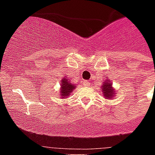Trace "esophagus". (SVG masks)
I'll list each match as a JSON object with an SVG mask.
<instances>
[{
    "mask_svg": "<svg viewBox=\"0 0 155 155\" xmlns=\"http://www.w3.org/2000/svg\"><path fill=\"white\" fill-rule=\"evenodd\" d=\"M83 85L86 86V87H88V86L91 85V84H90V83L87 81V80H84V81L83 82Z\"/></svg>",
    "mask_w": 155,
    "mask_h": 155,
    "instance_id": "34e87169",
    "label": "esophagus"
}]
</instances>
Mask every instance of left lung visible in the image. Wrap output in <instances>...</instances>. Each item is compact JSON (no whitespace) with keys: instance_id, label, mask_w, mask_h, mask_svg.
Segmentation results:
<instances>
[{"instance_id":"left-lung-1","label":"left lung","mask_w":155,"mask_h":155,"mask_svg":"<svg viewBox=\"0 0 155 155\" xmlns=\"http://www.w3.org/2000/svg\"><path fill=\"white\" fill-rule=\"evenodd\" d=\"M102 92L106 98H111L112 96H114V91L112 88V85L110 83L105 82V84L102 85Z\"/></svg>"}]
</instances>
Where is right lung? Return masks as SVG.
<instances>
[{
	"instance_id": "1",
	"label": "right lung",
	"mask_w": 155,
	"mask_h": 155,
	"mask_svg": "<svg viewBox=\"0 0 155 155\" xmlns=\"http://www.w3.org/2000/svg\"><path fill=\"white\" fill-rule=\"evenodd\" d=\"M61 83L62 84L61 87V95L62 96L61 97H64L65 98V97L70 95V94L72 91V90L75 88V87L66 78H63Z\"/></svg>"
}]
</instances>
